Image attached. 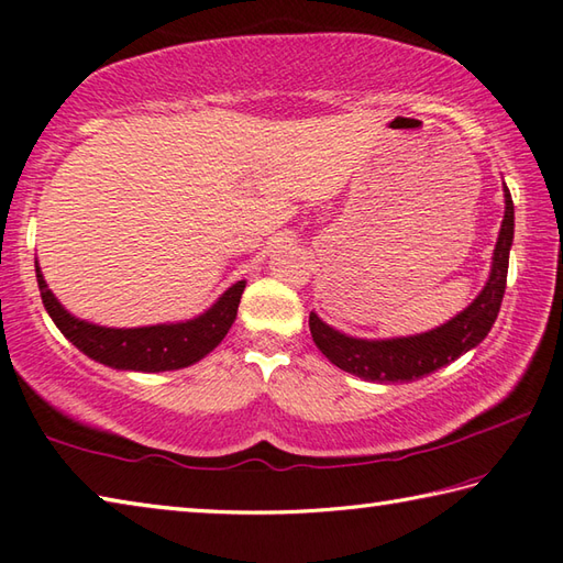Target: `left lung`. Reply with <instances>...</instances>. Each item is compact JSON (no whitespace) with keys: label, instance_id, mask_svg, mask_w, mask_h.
Here are the masks:
<instances>
[{"label":"left lung","instance_id":"8db88e82","mask_svg":"<svg viewBox=\"0 0 563 563\" xmlns=\"http://www.w3.org/2000/svg\"><path fill=\"white\" fill-rule=\"evenodd\" d=\"M515 234V207L510 190L505 187V217L493 253L490 278L483 292L464 312L451 322L432 329L427 334L368 341L336 332L324 324L314 312L310 314V332L317 349L341 371L373 383H410L424 378L446 363L456 361L488 336L500 312V302L508 285V263Z\"/></svg>","mask_w":563,"mask_h":563}]
</instances>
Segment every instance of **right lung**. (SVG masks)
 <instances>
[{
	"instance_id": "obj_1",
	"label": "right lung",
	"mask_w": 563,
	"mask_h": 563,
	"mask_svg": "<svg viewBox=\"0 0 563 563\" xmlns=\"http://www.w3.org/2000/svg\"><path fill=\"white\" fill-rule=\"evenodd\" d=\"M36 280L41 300L46 305L55 327H58L65 339H70L85 356L119 371L143 373L185 368L207 356L209 351L227 336L231 324H234L241 292L246 288L244 280L231 285V288L219 297L214 307H209L205 314L190 319V322L139 329H109L82 322V319H75L70 312H65V307L55 300L53 292L48 290L38 266Z\"/></svg>"
}]
</instances>
